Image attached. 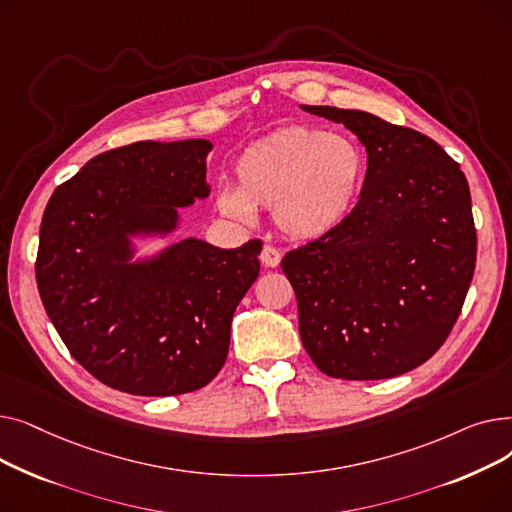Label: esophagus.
<instances>
[{
    "instance_id": "1",
    "label": "esophagus",
    "mask_w": 512,
    "mask_h": 512,
    "mask_svg": "<svg viewBox=\"0 0 512 512\" xmlns=\"http://www.w3.org/2000/svg\"><path fill=\"white\" fill-rule=\"evenodd\" d=\"M259 259L265 267H278L280 259H282V253L274 245H263Z\"/></svg>"
}]
</instances>
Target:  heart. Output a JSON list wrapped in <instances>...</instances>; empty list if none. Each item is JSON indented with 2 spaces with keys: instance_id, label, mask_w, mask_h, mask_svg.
<instances>
[{
  "instance_id": "b5f03b06",
  "label": "heart",
  "mask_w": 512,
  "mask_h": 512,
  "mask_svg": "<svg viewBox=\"0 0 512 512\" xmlns=\"http://www.w3.org/2000/svg\"><path fill=\"white\" fill-rule=\"evenodd\" d=\"M236 188H222L224 215L251 222L274 209L278 228L299 240L326 236L351 213L365 176L359 145L338 132L290 126L251 143L234 166Z\"/></svg>"
}]
</instances>
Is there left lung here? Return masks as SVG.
<instances>
[{
  "mask_svg": "<svg viewBox=\"0 0 512 512\" xmlns=\"http://www.w3.org/2000/svg\"><path fill=\"white\" fill-rule=\"evenodd\" d=\"M367 149L346 220L282 259L299 332L319 371L386 380L432 357L461 315L477 232L461 166L425 134L359 110L303 105Z\"/></svg>",
  "mask_w": 512,
  "mask_h": 512,
  "instance_id": "obj_1",
  "label": "left lung"
}]
</instances>
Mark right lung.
Returning a JSON list of instances; mask_svg holds the SVG:
<instances>
[{"mask_svg":"<svg viewBox=\"0 0 512 512\" xmlns=\"http://www.w3.org/2000/svg\"><path fill=\"white\" fill-rule=\"evenodd\" d=\"M203 139L139 141L99 153L53 191L35 276L70 355L93 378L137 396L207 386L226 363L232 315L259 276L263 242L218 249L184 238L132 263V234H168L205 199Z\"/></svg>","mask_w":512,"mask_h":512,"instance_id":"obj_1","label":"right lung"}]
</instances>
